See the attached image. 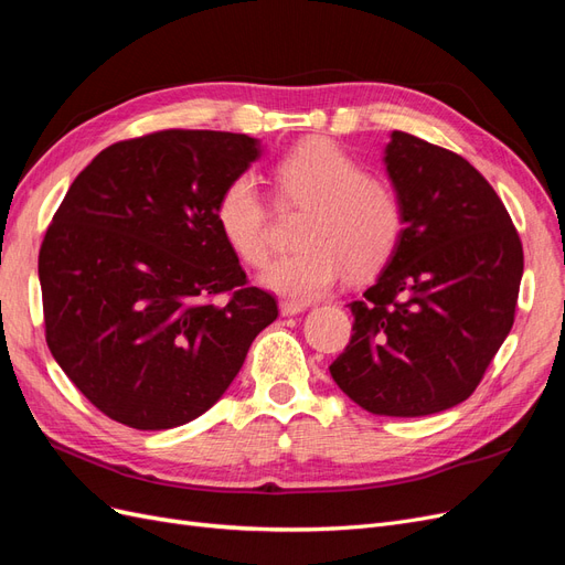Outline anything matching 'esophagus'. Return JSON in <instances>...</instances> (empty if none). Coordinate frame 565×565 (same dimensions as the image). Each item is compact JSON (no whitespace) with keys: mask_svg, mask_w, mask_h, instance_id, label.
Here are the masks:
<instances>
[{"mask_svg":"<svg viewBox=\"0 0 565 565\" xmlns=\"http://www.w3.org/2000/svg\"><path fill=\"white\" fill-rule=\"evenodd\" d=\"M279 309H281L284 317H294V315H300V312H302L305 305H302V302H294V300H281V302H279Z\"/></svg>","mask_w":565,"mask_h":565,"instance_id":"obj_1","label":"esophagus"}]
</instances>
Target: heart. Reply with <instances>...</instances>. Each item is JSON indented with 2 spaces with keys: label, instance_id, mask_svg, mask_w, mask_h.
Instances as JSON below:
<instances>
[{
  "label": "heart",
  "instance_id": "heart-1",
  "mask_svg": "<svg viewBox=\"0 0 565 565\" xmlns=\"http://www.w3.org/2000/svg\"><path fill=\"white\" fill-rule=\"evenodd\" d=\"M277 202L302 209L298 248L271 263L263 284L294 300H317L350 271L363 279L385 267L402 244L406 209L390 180L363 173L361 163L329 138H307L271 169ZM215 225L246 267L269 256L267 206L256 180L234 175L215 199Z\"/></svg>",
  "mask_w": 565,
  "mask_h": 565
}]
</instances>
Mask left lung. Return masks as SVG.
<instances>
[{"label":"left lung","mask_w":565,"mask_h":565,"mask_svg":"<svg viewBox=\"0 0 565 565\" xmlns=\"http://www.w3.org/2000/svg\"><path fill=\"white\" fill-rule=\"evenodd\" d=\"M385 167L406 209L392 260L350 302L335 385L375 415L462 404L512 331L523 248L502 199L467 159L394 131Z\"/></svg>","instance_id":"obj_1"}]
</instances>
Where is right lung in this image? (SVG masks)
I'll return each mask as SVG.
<instances>
[{"mask_svg": "<svg viewBox=\"0 0 565 565\" xmlns=\"http://www.w3.org/2000/svg\"><path fill=\"white\" fill-rule=\"evenodd\" d=\"M260 157L244 134L167 129L105 148L40 248L46 344L100 413L171 429L206 413L279 317L215 225V199ZM225 295L223 301L215 297Z\"/></svg>", "mask_w": 565, "mask_h": 565, "instance_id": "obj_1", "label": "right lung"}]
</instances>
